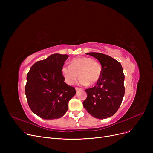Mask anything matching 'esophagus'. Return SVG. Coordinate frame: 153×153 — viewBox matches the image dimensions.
<instances>
[{
	"instance_id": "1",
	"label": "esophagus",
	"mask_w": 153,
	"mask_h": 153,
	"mask_svg": "<svg viewBox=\"0 0 153 153\" xmlns=\"http://www.w3.org/2000/svg\"><path fill=\"white\" fill-rule=\"evenodd\" d=\"M82 89L81 88H79V87H76V91H81Z\"/></svg>"
}]
</instances>
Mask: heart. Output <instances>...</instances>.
<instances>
[{
    "mask_svg": "<svg viewBox=\"0 0 153 153\" xmlns=\"http://www.w3.org/2000/svg\"><path fill=\"white\" fill-rule=\"evenodd\" d=\"M65 82L72 85L78 77L80 84L94 85L99 82L102 76L100 64L89 57H80L72 59L70 65L65 64L61 68ZM79 74L78 75V74Z\"/></svg>",
    "mask_w": 153,
    "mask_h": 153,
    "instance_id": "obj_1",
    "label": "heart"
}]
</instances>
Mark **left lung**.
I'll return each instance as SVG.
<instances>
[{
	"label": "left lung",
	"mask_w": 153,
	"mask_h": 153,
	"mask_svg": "<svg viewBox=\"0 0 153 153\" xmlns=\"http://www.w3.org/2000/svg\"><path fill=\"white\" fill-rule=\"evenodd\" d=\"M102 66L100 80L94 87L85 90L87 97L83 105L92 116L105 119L114 115L121 105L125 94V76L122 66L110 56L100 53H88Z\"/></svg>",
	"instance_id": "1"
}]
</instances>
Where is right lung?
Instances as JSON below:
<instances>
[{"mask_svg":"<svg viewBox=\"0 0 153 153\" xmlns=\"http://www.w3.org/2000/svg\"><path fill=\"white\" fill-rule=\"evenodd\" d=\"M67 54H53L36 62L27 76L25 95L28 105L43 119L62 117L68 109L69 101L76 94L75 88L66 84L61 68Z\"/></svg>","mask_w":153,"mask_h":153,"instance_id":"obj_1","label":"right lung"}]
</instances>
